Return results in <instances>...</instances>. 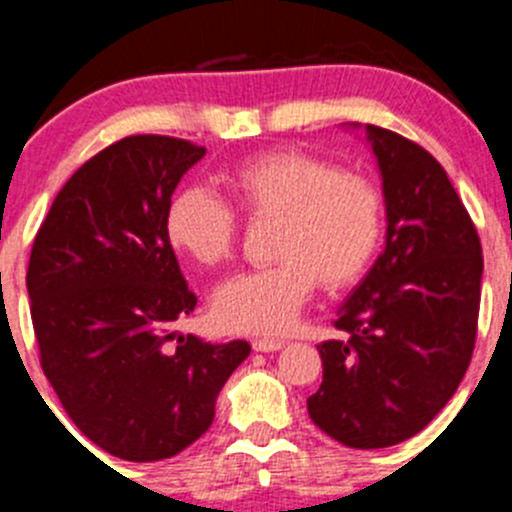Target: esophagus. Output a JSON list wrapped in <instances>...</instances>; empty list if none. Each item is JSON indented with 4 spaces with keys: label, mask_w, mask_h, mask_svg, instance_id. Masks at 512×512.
I'll return each mask as SVG.
<instances>
[{
    "label": "esophagus",
    "mask_w": 512,
    "mask_h": 512,
    "mask_svg": "<svg viewBox=\"0 0 512 512\" xmlns=\"http://www.w3.org/2000/svg\"><path fill=\"white\" fill-rule=\"evenodd\" d=\"M285 347L282 339H272V337H255L252 339V349L255 352H277V349Z\"/></svg>",
    "instance_id": "esophagus-1"
}]
</instances>
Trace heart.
<instances>
[{"mask_svg": "<svg viewBox=\"0 0 512 512\" xmlns=\"http://www.w3.org/2000/svg\"><path fill=\"white\" fill-rule=\"evenodd\" d=\"M223 180L245 218H275V262L240 272L215 292L213 312L225 329L285 332L317 280L327 289L349 287L374 262L384 237L386 198L369 173L337 168L299 148H272L242 160ZM234 209L203 185H185L165 210V235L198 265H223L240 235Z\"/></svg>", "mask_w": 512, "mask_h": 512, "instance_id": "1", "label": "heart"}]
</instances>
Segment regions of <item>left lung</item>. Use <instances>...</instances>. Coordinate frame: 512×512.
Segmentation results:
<instances>
[{
    "label": "left lung",
    "mask_w": 512,
    "mask_h": 512,
    "mask_svg": "<svg viewBox=\"0 0 512 512\" xmlns=\"http://www.w3.org/2000/svg\"><path fill=\"white\" fill-rule=\"evenodd\" d=\"M386 198V250L317 344L322 386L309 418L349 448L416 436L448 404L471 364L483 247L446 170L426 148L366 126Z\"/></svg>",
    "instance_id": "1"
}]
</instances>
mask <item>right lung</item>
I'll list each match as a JSON object with an SVG mask.
<instances>
[{
    "instance_id": "add662e5",
    "label": "right lung",
    "mask_w": 512,
    "mask_h": 512,
    "mask_svg": "<svg viewBox=\"0 0 512 512\" xmlns=\"http://www.w3.org/2000/svg\"><path fill=\"white\" fill-rule=\"evenodd\" d=\"M203 146L126 136L86 160L34 237L27 289L39 361L89 441L133 463L178 456L215 418L250 344L175 338L198 304L165 210Z\"/></svg>"
}]
</instances>
